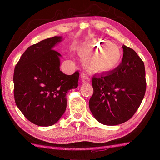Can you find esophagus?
<instances>
[{
    "label": "esophagus",
    "mask_w": 160,
    "mask_h": 160,
    "mask_svg": "<svg viewBox=\"0 0 160 160\" xmlns=\"http://www.w3.org/2000/svg\"><path fill=\"white\" fill-rule=\"evenodd\" d=\"M81 80L82 83H88V82L90 81V78L84 72H82V73L81 75Z\"/></svg>",
    "instance_id": "obj_1"
}]
</instances>
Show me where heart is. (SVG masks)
<instances>
[{
    "mask_svg": "<svg viewBox=\"0 0 160 160\" xmlns=\"http://www.w3.org/2000/svg\"><path fill=\"white\" fill-rule=\"evenodd\" d=\"M79 52L82 57L85 58L91 55L88 64L91 69L97 72L114 69L122 58V51L117 45L100 38L85 43L80 48Z\"/></svg>",
    "mask_w": 160,
    "mask_h": 160,
    "instance_id": "b5f03b06",
    "label": "heart"
}]
</instances>
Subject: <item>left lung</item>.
<instances>
[{
	"instance_id": "1",
	"label": "left lung",
	"mask_w": 160,
	"mask_h": 160,
	"mask_svg": "<svg viewBox=\"0 0 160 160\" xmlns=\"http://www.w3.org/2000/svg\"><path fill=\"white\" fill-rule=\"evenodd\" d=\"M120 65L106 75L94 76L89 109L101 123L116 125L128 121L139 108L146 89L143 61L134 50L123 45Z\"/></svg>"
}]
</instances>
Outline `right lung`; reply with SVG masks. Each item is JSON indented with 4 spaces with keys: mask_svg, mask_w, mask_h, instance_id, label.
Instances as JSON below:
<instances>
[{
    "mask_svg": "<svg viewBox=\"0 0 160 160\" xmlns=\"http://www.w3.org/2000/svg\"><path fill=\"white\" fill-rule=\"evenodd\" d=\"M53 37L30 46L14 68V96L25 117L38 126L57 123L67 108L66 95L78 86V71L67 75L60 71V53L52 50L62 41Z\"/></svg>",
    "mask_w": 160,
    "mask_h": 160,
    "instance_id": "1",
    "label": "right lung"
}]
</instances>
